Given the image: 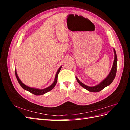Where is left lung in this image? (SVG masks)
Masks as SVG:
<instances>
[{
  "label": "left lung",
  "mask_w": 130,
  "mask_h": 130,
  "mask_svg": "<svg viewBox=\"0 0 130 130\" xmlns=\"http://www.w3.org/2000/svg\"><path fill=\"white\" fill-rule=\"evenodd\" d=\"M114 54H115V58H114V62L113 63L112 67L111 68V71L109 73L107 76L106 77L104 80L101 81L99 84H98L96 86H88L85 85L84 84L81 82L78 78L76 76V78L77 81L78 82L82 87L85 89H87L88 91L90 92H100V90L105 88L106 87L109 86L110 84H111L113 81L114 80L116 75L117 72V57L116 50L115 49H113Z\"/></svg>",
  "instance_id": "obj_1"
}]
</instances>
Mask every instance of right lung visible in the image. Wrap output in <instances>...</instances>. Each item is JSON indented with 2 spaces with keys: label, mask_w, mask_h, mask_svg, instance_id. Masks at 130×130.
<instances>
[{
  "label": "right lung",
  "mask_w": 130,
  "mask_h": 130,
  "mask_svg": "<svg viewBox=\"0 0 130 130\" xmlns=\"http://www.w3.org/2000/svg\"><path fill=\"white\" fill-rule=\"evenodd\" d=\"M62 66H61L57 70V72L56 73V75H55V78H54V81L53 82V84L52 85H50L49 86V87H46L45 88H44V89H39V88H36L31 87H29V86H28L25 85L24 84H23L22 81L20 79H19V78L18 75H17V73L16 69H15V76H16L17 80L18 82V83L19 84V85L21 86V87L23 89L27 90V91H28V92L31 93H32L33 94H34V95H43V94L46 93L47 92L50 91V90L53 89L54 88L55 86V85L57 83V81L58 74L61 70V69L62 68Z\"/></svg>",
  "instance_id": "right-lung-1"
}]
</instances>
